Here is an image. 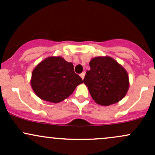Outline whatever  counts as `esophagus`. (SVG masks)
I'll use <instances>...</instances> for the list:
<instances>
[{
	"label": "esophagus",
	"instance_id": "esophagus-1",
	"mask_svg": "<svg viewBox=\"0 0 155 155\" xmlns=\"http://www.w3.org/2000/svg\"><path fill=\"white\" fill-rule=\"evenodd\" d=\"M84 75H85V73H82L80 74V76H81V78H82V79H84Z\"/></svg>",
	"mask_w": 155,
	"mask_h": 155
}]
</instances>
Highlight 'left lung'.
Listing matches in <instances>:
<instances>
[{
  "instance_id": "left-lung-1",
  "label": "left lung",
  "mask_w": 155,
  "mask_h": 155,
  "mask_svg": "<svg viewBox=\"0 0 155 155\" xmlns=\"http://www.w3.org/2000/svg\"><path fill=\"white\" fill-rule=\"evenodd\" d=\"M83 82L96 103L108 106L120 102L129 88L126 70L110 56L93 58Z\"/></svg>"
}]
</instances>
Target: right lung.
Here are the masks:
<instances>
[{
    "mask_svg": "<svg viewBox=\"0 0 155 155\" xmlns=\"http://www.w3.org/2000/svg\"><path fill=\"white\" fill-rule=\"evenodd\" d=\"M81 83L82 78L75 73L73 63L61 56H50L41 61L32 71L30 80L37 97L53 103L68 98Z\"/></svg>",
    "mask_w": 155,
    "mask_h": 155,
    "instance_id": "obj_1",
    "label": "right lung"
}]
</instances>
